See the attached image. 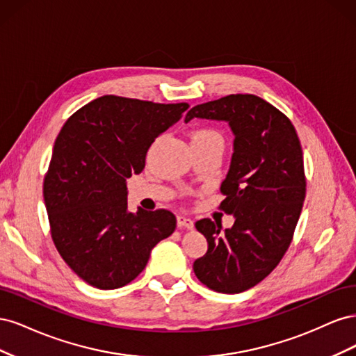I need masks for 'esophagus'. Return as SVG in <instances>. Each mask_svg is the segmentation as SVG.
<instances>
[{
    "instance_id": "obj_1",
    "label": "esophagus",
    "mask_w": 356,
    "mask_h": 356,
    "mask_svg": "<svg viewBox=\"0 0 356 356\" xmlns=\"http://www.w3.org/2000/svg\"><path fill=\"white\" fill-rule=\"evenodd\" d=\"M177 222H178V227H186L190 230L195 227V222H193V220L188 217H184V215H178Z\"/></svg>"
}]
</instances>
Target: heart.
I'll use <instances>...</instances> for the list:
<instances>
[{"label":"heart","mask_w":356,"mask_h":356,"mask_svg":"<svg viewBox=\"0 0 356 356\" xmlns=\"http://www.w3.org/2000/svg\"><path fill=\"white\" fill-rule=\"evenodd\" d=\"M191 143H218L222 145V136L212 127H199L191 134Z\"/></svg>","instance_id":"b5f03b06"}]
</instances>
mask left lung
Returning a JSON list of instances; mask_svg holds the SVG:
<instances>
[{"instance_id": "left-lung-1", "label": "left lung", "mask_w": 356, "mask_h": 356, "mask_svg": "<svg viewBox=\"0 0 356 356\" xmlns=\"http://www.w3.org/2000/svg\"><path fill=\"white\" fill-rule=\"evenodd\" d=\"M195 117L232 127L233 156L220 209L232 213L234 224L221 232L209 218L196 222L208 251L193 270L217 293L238 294L270 275L293 241L306 197L303 152L289 118L255 95L193 106L186 123Z\"/></svg>"}]
</instances>
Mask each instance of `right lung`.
Wrapping results in <instances>:
<instances>
[{
  "mask_svg": "<svg viewBox=\"0 0 356 356\" xmlns=\"http://www.w3.org/2000/svg\"><path fill=\"white\" fill-rule=\"evenodd\" d=\"M187 108L186 102L105 95L60 129L42 195L56 250L84 282L99 289L127 285L174 233L170 211H127L126 178L141 174L149 145Z\"/></svg>",
  "mask_w": 356,
  "mask_h": 356,
  "instance_id": "obj_1",
  "label": "right lung"
}]
</instances>
